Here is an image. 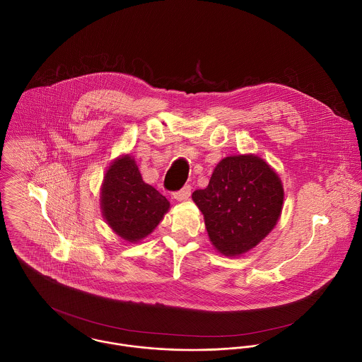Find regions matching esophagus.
Segmentation results:
<instances>
[{
    "instance_id": "esophagus-1",
    "label": "esophagus",
    "mask_w": 362,
    "mask_h": 362,
    "mask_svg": "<svg viewBox=\"0 0 362 362\" xmlns=\"http://www.w3.org/2000/svg\"><path fill=\"white\" fill-rule=\"evenodd\" d=\"M174 199L178 202H184L191 197V185H185L182 189H180L178 192H174Z\"/></svg>"
}]
</instances>
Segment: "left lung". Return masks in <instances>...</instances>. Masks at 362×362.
Wrapping results in <instances>:
<instances>
[{"label": "left lung", "mask_w": 362, "mask_h": 362, "mask_svg": "<svg viewBox=\"0 0 362 362\" xmlns=\"http://www.w3.org/2000/svg\"><path fill=\"white\" fill-rule=\"evenodd\" d=\"M192 199L204 214L211 245L235 258L255 248L277 224L284 189L277 173L257 155L224 157L209 185Z\"/></svg>", "instance_id": "obj_1"}]
</instances>
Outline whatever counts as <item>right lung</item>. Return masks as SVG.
I'll list each match as a JSON object with an SVG mask.
<instances>
[{
  "instance_id": "right-lung-1",
  "label": "right lung",
  "mask_w": 362,
  "mask_h": 362,
  "mask_svg": "<svg viewBox=\"0 0 362 362\" xmlns=\"http://www.w3.org/2000/svg\"><path fill=\"white\" fill-rule=\"evenodd\" d=\"M100 207L108 227L127 243H139L163 220L170 202L142 180L135 158L118 156L100 188Z\"/></svg>"
}]
</instances>
